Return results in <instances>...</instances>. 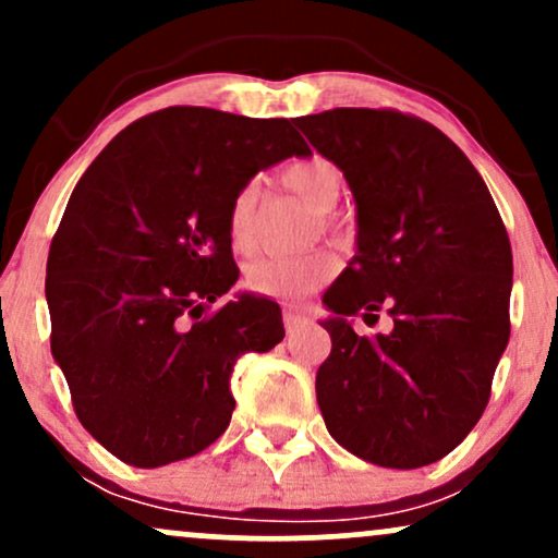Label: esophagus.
Wrapping results in <instances>:
<instances>
[{
    "label": "esophagus",
    "mask_w": 558,
    "mask_h": 558,
    "mask_svg": "<svg viewBox=\"0 0 558 558\" xmlns=\"http://www.w3.org/2000/svg\"><path fill=\"white\" fill-rule=\"evenodd\" d=\"M283 323H286V330L293 336V332L304 330L306 325H310V317H306L304 312L291 310V306H288V310H283Z\"/></svg>",
    "instance_id": "1"
}]
</instances>
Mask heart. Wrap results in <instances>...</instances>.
<instances>
[{"label":"heart","mask_w":558,"mask_h":558,"mask_svg":"<svg viewBox=\"0 0 558 558\" xmlns=\"http://www.w3.org/2000/svg\"><path fill=\"white\" fill-rule=\"evenodd\" d=\"M283 181L291 191L304 198L319 215H328L341 198L343 178L341 170L330 159L315 157L306 162L291 165L283 172ZM254 202H257V189L243 185L235 194L228 213V233L233 246L243 248L248 239V220H252ZM338 270V257L328 248L304 254V257H259L246 267L243 283L248 291L265 293V296L278 299H301L304 293L325 286Z\"/></svg>","instance_id":"b5f03b06"}]
</instances>
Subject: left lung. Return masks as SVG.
I'll return each mask as SVG.
<instances>
[{
	"instance_id": "1",
	"label": "left lung",
	"mask_w": 558,
	"mask_h": 558,
	"mask_svg": "<svg viewBox=\"0 0 558 558\" xmlns=\"http://www.w3.org/2000/svg\"><path fill=\"white\" fill-rule=\"evenodd\" d=\"M343 172L356 254L325 291L330 356L317 369L328 433L377 466L417 470L483 417L509 343L511 243L475 165L446 133L393 110L338 107L293 120ZM386 305L395 330L350 319Z\"/></svg>"
}]
</instances>
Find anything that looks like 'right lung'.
Here are the masks:
<instances>
[{
	"label": "right lung",
	"mask_w": 558,
	"mask_h": 558,
	"mask_svg": "<svg viewBox=\"0 0 558 558\" xmlns=\"http://www.w3.org/2000/svg\"><path fill=\"white\" fill-rule=\"evenodd\" d=\"M312 155L286 118L168 107L88 165L47 262L52 356L81 425L120 462L162 466L226 433L230 375L283 341L280 306L235 293L230 204L288 157Z\"/></svg>",
	"instance_id": "obj_1"
}]
</instances>
